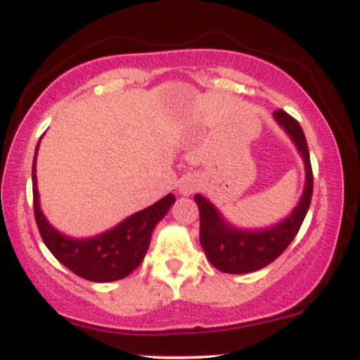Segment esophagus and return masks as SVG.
Instances as JSON below:
<instances>
[{
    "label": "esophagus",
    "mask_w": 360,
    "mask_h": 360,
    "mask_svg": "<svg viewBox=\"0 0 360 360\" xmlns=\"http://www.w3.org/2000/svg\"><path fill=\"white\" fill-rule=\"evenodd\" d=\"M198 189H200V181L193 176L184 177V179L179 183V193L183 194V196H189V194L198 191Z\"/></svg>",
    "instance_id": "34e87169"
}]
</instances>
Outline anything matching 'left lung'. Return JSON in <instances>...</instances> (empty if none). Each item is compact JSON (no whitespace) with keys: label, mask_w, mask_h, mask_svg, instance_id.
<instances>
[{"label":"left lung","mask_w":360,"mask_h":360,"mask_svg":"<svg viewBox=\"0 0 360 360\" xmlns=\"http://www.w3.org/2000/svg\"><path fill=\"white\" fill-rule=\"evenodd\" d=\"M274 120L292 140L304 162V189L298 205L289 217L272 226L260 230H243L233 226L223 218L217 206L201 194H194L200 208V242L206 257L218 271L229 274H245L269 266L288 249L298 233L301 223L307 217L313 194V172L309 162V150L303 128L284 110L274 111Z\"/></svg>","instance_id":"obj_1"}]
</instances>
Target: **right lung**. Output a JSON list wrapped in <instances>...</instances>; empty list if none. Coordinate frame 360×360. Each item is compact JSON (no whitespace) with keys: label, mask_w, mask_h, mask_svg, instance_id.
Here are the masks:
<instances>
[{"label":"right lung","mask_w":360,"mask_h":360,"mask_svg":"<svg viewBox=\"0 0 360 360\" xmlns=\"http://www.w3.org/2000/svg\"><path fill=\"white\" fill-rule=\"evenodd\" d=\"M40 143V142H39ZM35 147L34 166H32V183H34V213L39 226L40 237L53 257L64 264L69 271L82 279L93 283H111L127 278L134 272L146 257L150 237L155 225L166 217L169 208L174 205V194H167L162 200L148 206L146 210L130 214L117 226L103 232L96 237L72 238L60 233L40 210L39 188H37V150Z\"/></svg>","instance_id":"obj_1"}]
</instances>
